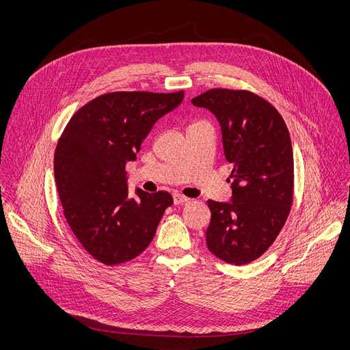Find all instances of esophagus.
Masks as SVG:
<instances>
[{"mask_svg":"<svg viewBox=\"0 0 350 350\" xmlns=\"http://www.w3.org/2000/svg\"><path fill=\"white\" fill-rule=\"evenodd\" d=\"M173 201H174V205H183V204H187L189 199L181 193H174L173 195Z\"/></svg>","mask_w":350,"mask_h":350,"instance_id":"1","label":"esophagus"}]
</instances>
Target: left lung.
Here are the masks:
<instances>
[{
  "label": "left lung",
  "instance_id": "1",
  "mask_svg": "<svg viewBox=\"0 0 350 350\" xmlns=\"http://www.w3.org/2000/svg\"><path fill=\"white\" fill-rule=\"evenodd\" d=\"M191 103L216 116L232 165L231 202L208 201V249L226 263H251L275 241L292 206L289 131L278 111L251 91L212 88Z\"/></svg>",
  "mask_w": 350,
  "mask_h": 350
}]
</instances>
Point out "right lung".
<instances>
[{
	"label": "right lung",
	"instance_id": "right-lung-1",
	"mask_svg": "<svg viewBox=\"0 0 350 350\" xmlns=\"http://www.w3.org/2000/svg\"><path fill=\"white\" fill-rule=\"evenodd\" d=\"M183 99L184 91L109 92L66 124L54 158L57 188L70 230L98 262L113 266L137 258L173 205L166 191L135 188L130 198L126 163L137 159L154 124Z\"/></svg>",
	"mask_w": 350,
	"mask_h": 350
}]
</instances>
